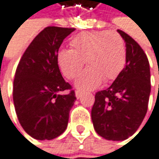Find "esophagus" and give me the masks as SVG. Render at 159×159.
<instances>
[{"label": "esophagus", "instance_id": "esophagus-1", "mask_svg": "<svg viewBox=\"0 0 159 159\" xmlns=\"http://www.w3.org/2000/svg\"><path fill=\"white\" fill-rule=\"evenodd\" d=\"M75 96H76L77 99L81 98V97H82V93H81L80 90H76V91H75Z\"/></svg>", "mask_w": 159, "mask_h": 159}]
</instances>
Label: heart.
<instances>
[{
	"mask_svg": "<svg viewBox=\"0 0 159 159\" xmlns=\"http://www.w3.org/2000/svg\"><path fill=\"white\" fill-rule=\"evenodd\" d=\"M70 46L71 49L64 48L58 52L57 63L63 74L73 79L81 72L86 61L89 68L75 82L80 89H93L103 80H114L126 65V45L117 32L84 31L71 40Z\"/></svg>",
	"mask_w": 159,
	"mask_h": 159,
	"instance_id": "obj_1",
	"label": "heart"
}]
</instances>
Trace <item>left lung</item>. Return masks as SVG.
I'll use <instances>...</instances> for the list:
<instances>
[{
  "mask_svg": "<svg viewBox=\"0 0 159 159\" xmlns=\"http://www.w3.org/2000/svg\"><path fill=\"white\" fill-rule=\"evenodd\" d=\"M126 43L127 60L111 87L95 94L91 120L95 132L107 140L121 141L132 136L141 125L151 93L150 65L137 43L117 30Z\"/></svg>",
  "mask_w": 159,
  "mask_h": 159,
  "instance_id": "8db88e82",
  "label": "left lung"
}]
</instances>
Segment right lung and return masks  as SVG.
<instances>
[{"label":"right lung","mask_w":159,"mask_h":159,"mask_svg":"<svg viewBox=\"0 0 159 159\" xmlns=\"http://www.w3.org/2000/svg\"><path fill=\"white\" fill-rule=\"evenodd\" d=\"M74 28L48 26L34 38L17 66L13 101L17 117L27 134L51 140L68 127L70 111L76 100L60 72L57 55L64 39Z\"/></svg>","instance_id":"obj_1"}]
</instances>
